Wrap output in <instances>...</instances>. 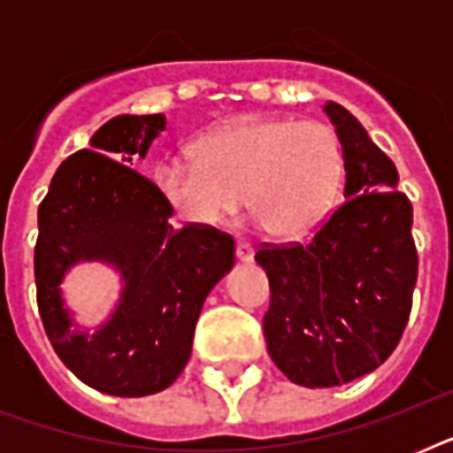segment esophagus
<instances>
[{
  "label": "esophagus",
  "instance_id": "1",
  "mask_svg": "<svg viewBox=\"0 0 453 453\" xmlns=\"http://www.w3.org/2000/svg\"><path fill=\"white\" fill-rule=\"evenodd\" d=\"M234 256H237V261L240 263H251L254 261V247L247 244V242H237V247H234Z\"/></svg>",
  "mask_w": 453,
  "mask_h": 453
}]
</instances>
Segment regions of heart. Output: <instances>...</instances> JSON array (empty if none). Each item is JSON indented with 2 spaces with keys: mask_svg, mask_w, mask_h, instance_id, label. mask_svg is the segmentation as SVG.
Listing matches in <instances>:
<instances>
[{
  "mask_svg": "<svg viewBox=\"0 0 453 453\" xmlns=\"http://www.w3.org/2000/svg\"><path fill=\"white\" fill-rule=\"evenodd\" d=\"M345 178L336 131L322 122L263 117L227 124L195 145V159L166 157L155 185L178 219L219 227L247 204L277 240H303L334 211Z\"/></svg>",
  "mask_w": 453,
  "mask_h": 453,
  "instance_id": "heart-1",
  "label": "heart"
}]
</instances>
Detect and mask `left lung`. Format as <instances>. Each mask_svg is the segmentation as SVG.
I'll use <instances>...</instances> for the list:
<instances>
[{"instance_id": "8db88e82", "label": "left lung", "mask_w": 453, "mask_h": 453, "mask_svg": "<svg viewBox=\"0 0 453 453\" xmlns=\"http://www.w3.org/2000/svg\"><path fill=\"white\" fill-rule=\"evenodd\" d=\"M322 110L343 148V206L305 247L256 254L270 280V357L303 388L343 386L383 365L407 326L418 275L414 213L393 159L350 110L334 101Z\"/></svg>"}]
</instances>
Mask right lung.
<instances>
[{
    "label": "right lung",
    "instance_id": "right-lung-1",
    "mask_svg": "<svg viewBox=\"0 0 453 453\" xmlns=\"http://www.w3.org/2000/svg\"><path fill=\"white\" fill-rule=\"evenodd\" d=\"M164 129L162 112L112 117L88 150L60 164L37 211L35 280L46 336L81 383L117 397L155 395L180 376L202 305L234 265L230 234L173 230V209L134 171ZM81 262L120 277L118 303L96 327L73 319L62 291Z\"/></svg>",
    "mask_w": 453,
    "mask_h": 453
}]
</instances>
